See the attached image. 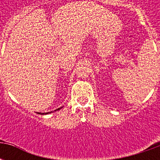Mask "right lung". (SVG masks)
<instances>
[{
    "label": "right lung",
    "instance_id": "1",
    "mask_svg": "<svg viewBox=\"0 0 160 160\" xmlns=\"http://www.w3.org/2000/svg\"><path fill=\"white\" fill-rule=\"evenodd\" d=\"M62 107H61V108H58V109H56V110H55V111H59V110H61V109H62ZM49 113H50V112H46V113H38V114H41V115H43V114H49Z\"/></svg>",
    "mask_w": 160,
    "mask_h": 160
}]
</instances>
